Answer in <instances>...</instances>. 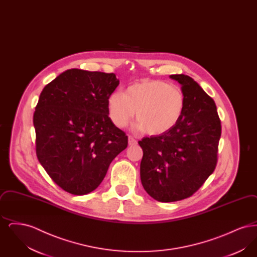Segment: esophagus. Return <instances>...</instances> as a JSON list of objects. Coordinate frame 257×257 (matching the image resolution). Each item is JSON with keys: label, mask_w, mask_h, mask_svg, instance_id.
Returning <instances> with one entry per match:
<instances>
[{"label": "esophagus", "mask_w": 257, "mask_h": 257, "mask_svg": "<svg viewBox=\"0 0 257 257\" xmlns=\"http://www.w3.org/2000/svg\"><path fill=\"white\" fill-rule=\"evenodd\" d=\"M128 144L129 146H136L137 145V140H135L132 136L128 137Z\"/></svg>", "instance_id": "esophagus-1"}]
</instances>
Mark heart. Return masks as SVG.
<instances>
[{"instance_id": "b5f03b06", "label": "heart", "mask_w": 257, "mask_h": 257, "mask_svg": "<svg viewBox=\"0 0 257 257\" xmlns=\"http://www.w3.org/2000/svg\"><path fill=\"white\" fill-rule=\"evenodd\" d=\"M111 122L121 128L133 118L136 127L157 136L173 128L183 114L186 98L176 85L161 80H146L128 86L124 93L111 92L107 99Z\"/></svg>"}]
</instances>
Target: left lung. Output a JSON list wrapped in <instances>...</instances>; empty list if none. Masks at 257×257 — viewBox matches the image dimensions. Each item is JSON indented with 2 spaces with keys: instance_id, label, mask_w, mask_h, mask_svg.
<instances>
[{
  "instance_id": "left-lung-1",
  "label": "left lung",
  "mask_w": 257,
  "mask_h": 257,
  "mask_svg": "<svg viewBox=\"0 0 257 257\" xmlns=\"http://www.w3.org/2000/svg\"><path fill=\"white\" fill-rule=\"evenodd\" d=\"M170 77L182 86L183 114L167 133L139 142L144 151L142 184L149 196L161 202L187 198L203 185L216 169L221 134L215 101L191 77Z\"/></svg>"
}]
</instances>
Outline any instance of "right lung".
<instances>
[{"label": "right lung", "instance_id": "obj_1", "mask_svg": "<svg viewBox=\"0 0 257 257\" xmlns=\"http://www.w3.org/2000/svg\"><path fill=\"white\" fill-rule=\"evenodd\" d=\"M115 74L69 69L40 93L34 113L37 159L65 192L83 196L103 181L128 137L111 122L107 99Z\"/></svg>", "mask_w": 257, "mask_h": 257}]
</instances>
